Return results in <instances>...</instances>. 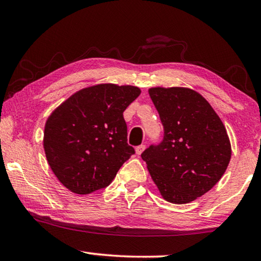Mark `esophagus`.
<instances>
[{
  "label": "esophagus",
  "instance_id": "esophagus-1",
  "mask_svg": "<svg viewBox=\"0 0 261 261\" xmlns=\"http://www.w3.org/2000/svg\"><path fill=\"white\" fill-rule=\"evenodd\" d=\"M144 149H145V145H139V146H137L136 147V154H137V155H140V154L144 152Z\"/></svg>",
  "mask_w": 261,
  "mask_h": 261
}]
</instances>
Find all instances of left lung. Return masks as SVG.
<instances>
[{
    "instance_id": "left-lung-1",
    "label": "left lung",
    "mask_w": 261,
    "mask_h": 261,
    "mask_svg": "<svg viewBox=\"0 0 261 261\" xmlns=\"http://www.w3.org/2000/svg\"><path fill=\"white\" fill-rule=\"evenodd\" d=\"M163 140L141 154L162 198L188 204L208 192L222 177L231 145L222 121L198 92L187 87H152Z\"/></svg>"
}]
</instances>
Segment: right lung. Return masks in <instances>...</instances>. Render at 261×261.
<instances>
[{
    "instance_id": "obj_1",
    "label": "right lung",
    "mask_w": 261,
    "mask_h": 261,
    "mask_svg": "<svg viewBox=\"0 0 261 261\" xmlns=\"http://www.w3.org/2000/svg\"><path fill=\"white\" fill-rule=\"evenodd\" d=\"M140 94L131 85L98 84L76 92L47 118L43 148L53 173L73 193L108 187L132 154L123 112Z\"/></svg>"
}]
</instances>
